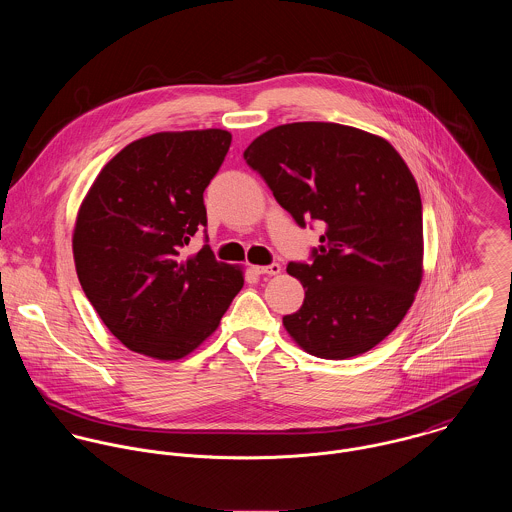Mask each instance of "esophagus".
<instances>
[{"instance_id": "esophagus-1", "label": "esophagus", "mask_w": 512, "mask_h": 512, "mask_svg": "<svg viewBox=\"0 0 512 512\" xmlns=\"http://www.w3.org/2000/svg\"><path fill=\"white\" fill-rule=\"evenodd\" d=\"M254 272L260 274V276H276V274L282 272V266H280L278 262H272V264H268V266H256Z\"/></svg>"}]
</instances>
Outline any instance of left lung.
Wrapping results in <instances>:
<instances>
[{
	"instance_id": "obj_1",
	"label": "left lung",
	"mask_w": 512,
	"mask_h": 512,
	"mask_svg": "<svg viewBox=\"0 0 512 512\" xmlns=\"http://www.w3.org/2000/svg\"><path fill=\"white\" fill-rule=\"evenodd\" d=\"M297 226L321 222L319 248L288 274L305 290L284 317L309 355L341 361L388 337L422 282V199L386 140L331 122L268 130L244 151Z\"/></svg>"
}]
</instances>
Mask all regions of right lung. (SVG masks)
Wrapping results in <instances>:
<instances>
[{
    "instance_id": "add662e5",
    "label": "right lung",
    "mask_w": 512,
    "mask_h": 512,
    "mask_svg": "<svg viewBox=\"0 0 512 512\" xmlns=\"http://www.w3.org/2000/svg\"><path fill=\"white\" fill-rule=\"evenodd\" d=\"M230 142L224 130L132 142L104 165L78 211V282L130 351L161 361L189 355L242 290V272L217 262L209 244L183 256L191 238L207 232L203 193Z\"/></svg>"
}]
</instances>
